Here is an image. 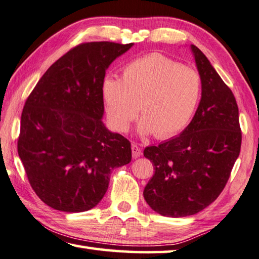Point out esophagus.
<instances>
[{"instance_id": "34e87169", "label": "esophagus", "mask_w": 259, "mask_h": 259, "mask_svg": "<svg viewBox=\"0 0 259 259\" xmlns=\"http://www.w3.org/2000/svg\"><path fill=\"white\" fill-rule=\"evenodd\" d=\"M131 150H133V157L134 158H138L142 156V149H140L137 145H133L131 146Z\"/></svg>"}]
</instances>
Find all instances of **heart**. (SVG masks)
<instances>
[{
    "label": "heart",
    "mask_w": 259,
    "mask_h": 259,
    "mask_svg": "<svg viewBox=\"0 0 259 259\" xmlns=\"http://www.w3.org/2000/svg\"><path fill=\"white\" fill-rule=\"evenodd\" d=\"M201 80L196 70L181 67L159 54L129 63L122 79L106 76L102 96L106 116L117 133L124 134L140 112L143 136L168 138L185 128L199 102Z\"/></svg>",
    "instance_id": "obj_1"
}]
</instances>
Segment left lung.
I'll use <instances>...</instances> for the list:
<instances>
[{
	"label": "left lung",
	"instance_id": "obj_1",
	"mask_svg": "<svg viewBox=\"0 0 259 259\" xmlns=\"http://www.w3.org/2000/svg\"><path fill=\"white\" fill-rule=\"evenodd\" d=\"M201 80V98L182 133L144 156L155 173L144 189L150 208L167 218L197 214L218 198L241 147L236 98L205 54L190 45Z\"/></svg>",
	"mask_w": 259,
	"mask_h": 259
}]
</instances>
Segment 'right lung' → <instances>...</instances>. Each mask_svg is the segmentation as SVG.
I'll return each mask as SVG.
<instances>
[{"label": "right lung", "mask_w": 259, "mask_h": 259, "mask_svg": "<svg viewBox=\"0 0 259 259\" xmlns=\"http://www.w3.org/2000/svg\"><path fill=\"white\" fill-rule=\"evenodd\" d=\"M134 46L78 45L48 69L27 98L18 154L41 201L67 213L100 203L113 168L131 161V145L103 123L102 83L115 59Z\"/></svg>", "instance_id": "1"}]
</instances>
